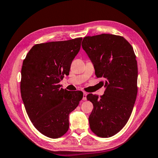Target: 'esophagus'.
<instances>
[{
  "mask_svg": "<svg viewBox=\"0 0 158 158\" xmlns=\"http://www.w3.org/2000/svg\"><path fill=\"white\" fill-rule=\"evenodd\" d=\"M86 95H87V93L85 92H84V95H83V99H82L84 101L86 100Z\"/></svg>",
  "mask_w": 158,
  "mask_h": 158,
  "instance_id": "esophagus-1",
  "label": "esophagus"
}]
</instances>
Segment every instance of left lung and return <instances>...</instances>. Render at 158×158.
<instances>
[{"label":"left lung","instance_id":"obj_1","mask_svg":"<svg viewBox=\"0 0 158 158\" xmlns=\"http://www.w3.org/2000/svg\"><path fill=\"white\" fill-rule=\"evenodd\" d=\"M82 48L94 64L95 75L104 79L103 95L89 93L86 98L93 105L89 118L95 135L112 137L129 120L137 98L138 68L133 48L123 37L101 34L84 37Z\"/></svg>","mask_w":158,"mask_h":158}]
</instances>
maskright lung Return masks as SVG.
<instances>
[{"mask_svg": "<svg viewBox=\"0 0 158 158\" xmlns=\"http://www.w3.org/2000/svg\"><path fill=\"white\" fill-rule=\"evenodd\" d=\"M81 40L78 37L37 44L23 61L20 89L26 113L34 127L49 138L68 132L69 114L83 98L81 91H68L58 84L69 74Z\"/></svg>", "mask_w": 158, "mask_h": 158, "instance_id": "right-lung-1", "label": "right lung"}]
</instances>
